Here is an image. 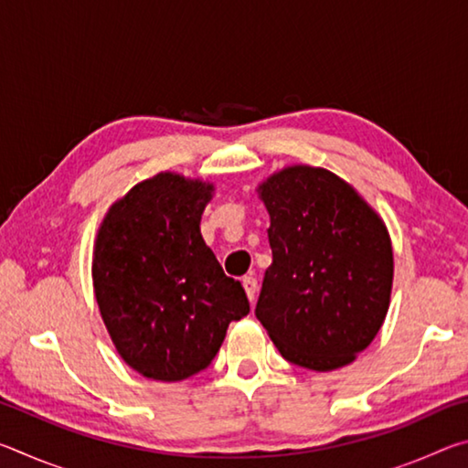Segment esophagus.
<instances>
[{
  "label": "esophagus",
  "mask_w": 468,
  "mask_h": 468,
  "mask_svg": "<svg viewBox=\"0 0 468 468\" xmlns=\"http://www.w3.org/2000/svg\"><path fill=\"white\" fill-rule=\"evenodd\" d=\"M243 282V289H245V295H248L250 301L256 299V291H258V281L253 279V276H245L241 281Z\"/></svg>",
  "instance_id": "34e87169"
}]
</instances>
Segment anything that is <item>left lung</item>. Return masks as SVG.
I'll list each match as a JSON object with an SVG mask.
<instances>
[{
  "instance_id": "obj_1",
  "label": "left lung",
  "mask_w": 468,
  "mask_h": 468,
  "mask_svg": "<svg viewBox=\"0 0 468 468\" xmlns=\"http://www.w3.org/2000/svg\"><path fill=\"white\" fill-rule=\"evenodd\" d=\"M258 192L271 215L272 264L256 318L295 366H348L376 338L390 305L386 225L346 181L320 167H287Z\"/></svg>"
}]
</instances>
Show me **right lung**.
<instances>
[{
    "instance_id": "obj_1",
    "label": "right lung",
    "mask_w": 468,
    "mask_h": 468,
    "mask_svg": "<svg viewBox=\"0 0 468 468\" xmlns=\"http://www.w3.org/2000/svg\"><path fill=\"white\" fill-rule=\"evenodd\" d=\"M215 187L158 173L111 206L92 258L94 295L117 353L150 379L206 369L229 324L250 314L239 281L204 243L200 218Z\"/></svg>"
}]
</instances>
